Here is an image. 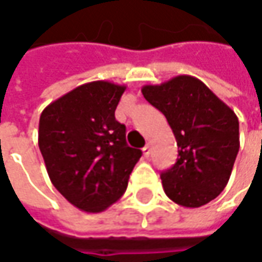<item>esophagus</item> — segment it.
Listing matches in <instances>:
<instances>
[{
	"label": "esophagus",
	"mask_w": 262,
	"mask_h": 262,
	"mask_svg": "<svg viewBox=\"0 0 262 262\" xmlns=\"http://www.w3.org/2000/svg\"><path fill=\"white\" fill-rule=\"evenodd\" d=\"M143 155L145 157H149V154H151V148H149V145H146V146H143Z\"/></svg>",
	"instance_id": "esophagus-1"
}]
</instances>
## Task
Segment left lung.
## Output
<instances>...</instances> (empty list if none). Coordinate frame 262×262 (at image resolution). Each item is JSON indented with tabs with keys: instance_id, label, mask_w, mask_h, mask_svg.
<instances>
[{
	"instance_id": "left-lung-1",
	"label": "left lung",
	"mask_w": 262,
	"mask_h": 262,
	"mask_svg": "<svg viewBox=\"0 0 262 262\" xmlns=\"http://www.w3.org/2000/svg\"><path fill=\"white\" fill-rule=\"evenodd\" d=\"M142 94L164 114L179 146L176 164L161 173L165 195L186 208L217 198L230 179L241 145L233 110L188 74L145 85Z\"/></svg>"
}]
</instances>
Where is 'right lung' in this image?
<instances>
[{"instance_id": "add662e5", "label": "right lung", "mask_w": 262, "mask_h": 262, "mask_svg": "<svg viewBox=\"0 0 262 262\" xmlns=\"http://www.w3.org/2000/svg\"><path fill=\"white\" fill-rule=\"evenodd\" d=\"M124 85L107 80L77 86L42 111L38 143L48 176L72 205L101 212L121 198L141 149L126 143L116 120Z\"/></svg>"}]
</instances>
